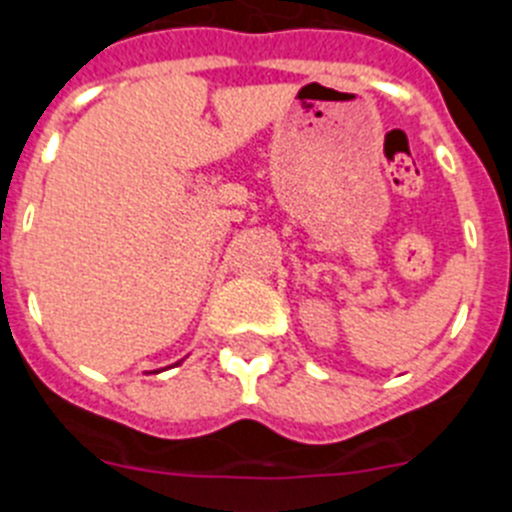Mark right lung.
I'll return each instance as SVG.
<instances>
[{"label": "right lung", "instance_id": "right-lung-1", "mask_svg": "<svg viewBox=\"0 0 512 512\" xmlns=\"http://www.w3.org/2000/svg\"><path fill=\"white\" fill-rule=\"evenodd\" d=\"M181 362H183V359H181ZM181 362H176V365H181Z\"/></svg>", "mask_w": 512, "mask_h": 512}]
</instances>
